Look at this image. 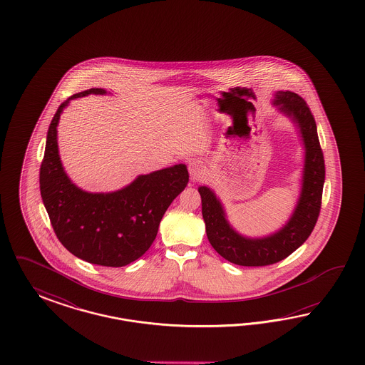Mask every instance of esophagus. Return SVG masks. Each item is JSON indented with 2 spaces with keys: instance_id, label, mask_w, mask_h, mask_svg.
Here are the masks:
<instances>
[{
  "instance_id": "esophagus-1",
  "label": "esophagus",
  "mask_w": 365,
  "mask_h": 365,
  "mask_svg": "<svg viewBox=\"0 0 365 365\" xmlns=\"http://www.w3.org/2000/svg\"><path fill=\"white\" fill-rule=\"evenodd\" d=\"M188 171H190V177L194 182L202 179L205 175V167L202 166V163H199V162L188 163Z\"/></svg>"
}]
</instances>
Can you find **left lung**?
<instances>
[{"instance_id": "1", "label": "left lung", "mask_w": 365, "mask_h": 365, "mask_svg": "<svg viewBox=\"0 0 365 365\" xmlns=\"http://www.w3.org/2000/svg\"><path fill=\"white\" fill-rule=\"evenodd\" d=\"M273 104L297 124L305 145L302 186L297 206L287 225L262 238H247L226 220L221 200L206 186L198 188L202 215L211 246L218 255L240 266L273 265L308 240L319 220L325 180V165L314 118L305 100L294 92L278 91Z\"/></svg>"}]
</instances>
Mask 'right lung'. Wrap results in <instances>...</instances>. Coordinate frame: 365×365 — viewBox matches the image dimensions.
<instances>
[{"mask_svg": "<svg viewBox=\"0 0 365 365\" xmlns=\"http://www.w3.org/2000/svg\"><path fill=\"white\" fill-rule=\"evenodd\" d=\"M91 93L107 92H78L56 110L40 167V191L55 234L68 252L89 264L119 267L150 249L168 206L187 186L188 171L185 165L167 167L139 175L113 192H87L73 185L58 156L57 124L69 100Z\"/></svg>", "mask_w": 365, "mask_h": 365, "instance_id": "add662e5", "label": "right lung"}]
</instances>
